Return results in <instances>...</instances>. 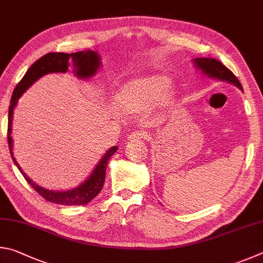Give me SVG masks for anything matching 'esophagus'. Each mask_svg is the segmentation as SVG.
<instances>
[{
	"label": "esophagus",
	"mask_w": 263,
	"mask_h": 263,
	"mask_svg": "<svg viewBox=\"0 0 263 263\" xmlns=\"http://www.w3.org/2000/svg\"><path fill=\"white\" fill-rule=\"evenodd\" d=\"M149 137V134L146 132L142 130H135L130 135L128 136L129 141H140V140H146Z\"/></svg>",
	"instance_id": "obj_1"
}]
</instances>
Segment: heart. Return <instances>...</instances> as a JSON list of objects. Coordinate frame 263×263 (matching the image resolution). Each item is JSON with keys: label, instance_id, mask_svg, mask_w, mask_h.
<instances>
[{"label": "heart", "instance_id": "b5f03b06", "mask_svg": "<svg viewBox=\"0 0 263 263\" xmlns=\"http://www.w3.org/2000/svg\"><path fill=\"white\" fill-rule=\"evenodd\" d=\"M170 84V78L163 75H153L127 83L117 95L120 107L137 110L153 104L160 98Z\"/></svg>", "mask_w": 263, "mask_h": 263}]
</instances>
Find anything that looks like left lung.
Listing matches in <instances>:
<instances>
[{
	"label": "left lung",
	"mask_w": 263,
	"mask_h": 263,
	"mask_svg": "<svg viewBox=\"0 0 263 263\" xmlns=\"http://www.w3.org/2000/svg\"><path fill=\"white\" fill-rule=\"evenodd\" d=\"M194 63L196 64L197 68L201 69L202 72L205 73L206 76H210L213 78H218L220 81L229 82L242 90L240 82H239L238 78L234 76V73L230 70V69L225 67L223 63H220L218 60L209 59V58H200V59H195Z\"/></svg>",
	"instance_id": "left-lung-1"
}]
</instances>
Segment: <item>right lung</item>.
I'll list each match as a JSON object with an SVG mask.
<instances>
[{
  "mask_svg": "<svg viewBox=\"0 0 263 263\" xmlns=\"http://www.w3.org/2000/svg\"><path fill=\"white\" fill-rule=\"evenodd\" d=\"M70 64H72L73 71L76 76L80 78H86L93 76L97 69L100 67V58L97 52L93 50H86V52H77V53H48L41 57L39 60L32 64L27 69L24 77L22 78L20 83L16 85L15 90L10 100V106H9V117H8V144L9 150H10L11 158L16 166L20 170L25 180L30 183V186L33 190L44 197L46 201L53 202V203L62 204V205H83L89 203L95 197L99 194L101 188L104 186L105 181V172L107 162L113 156L115 151L118 150V146L110 148L107 153L105 154L100 162L97 165L93 172L85 182H83L81 186L73 188L71 191L67 192H54L48 191L45 188L40 187L34 183L31 179L23 172V170L20 167V165L16 162L15 157L12 154V137H11V121H12V113L13 107L17 104V99L23 95L26 89L33 84V83L39 80L41 76L46 75L49 72H66Z\"/></svg>",
  "mask_w": 263,
  "mask_h": 263,
  "instance_id": "add662e5",
  "label": "right lung"
}]
</instances>
